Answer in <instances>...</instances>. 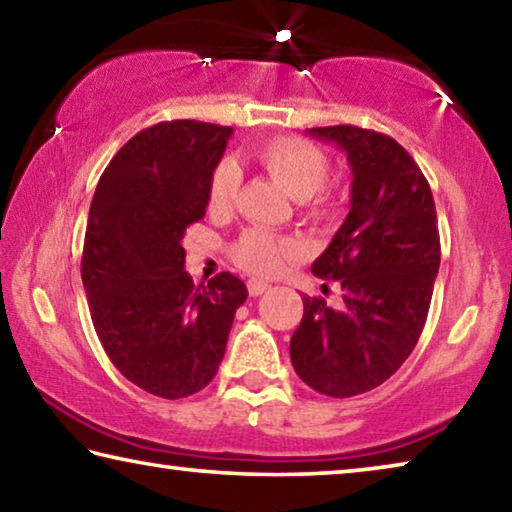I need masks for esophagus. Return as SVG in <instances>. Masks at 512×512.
I'll return each mask as SVG.
<instances>
[{"mask_svg": "<svg viewBox=\"0 0 512 512\" xmlns=\"http://www.w3.org/2000/svg\"><path fill=\"white\" fill-rule=\"evenodd\" d=\"M271 287V284L268 282H262V280H250L248 282V293L250 296H262V293Z\"/></svg>", "mask_w": 512, "mask_h": 512, "instance_id": "obj_1", "label": "esophagus"}]
</instances>
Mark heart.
<instances>
[{
  "instance_id": "obj_1",
  "label": "heart",
  "mask_w": 512,
  "mask_h": 512,
  "mask_svg": "<svg viewBox=\"0 0 512 512\" xmlns=\"http://www.w3.org/2000/svg\"><path fill=\"white\" fill-rule=\"evenodd\" d=\"M253 158L271 173L287 192L302 201V216L311 225H327L339 214V205L329 194H323V185L329 176V158L318 144L298 135H277L259 142L253 149ZM241 185V169L235 160H221L216 164L210 185H207V205L212 212L228 210L235 201ZM298 255V244L287 237H277L266 230H246L235 246L232 259L248 273L275 275L282 266Z\"/></svg>"
}]
</instances>
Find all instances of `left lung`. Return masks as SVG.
<instances>
[{
    "mask_svg": "<svg viewBox=\"0 0 512 512\" xmlns=\"http://www.w3.org/2000/svg\"><path fill=\"white\" fill-rule=\"evenodd\" d=\"M348 153V219L311 273L341 287V307L302 298L291 363L309 388L354 397L395 375L418 343L440 266L431 187L393 137L341 124L309 128ZM327 289V284H323Z\"/></svg>",
    "mask_w": 512,
    "mask_h": 512,
    "instance_id": "8db88e82",
    "label": "left lung"
}]
</instances>
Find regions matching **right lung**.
I'll return each mask as SVG.
<instances>
[{
  "label": "right lung",
  "mask_w": 512,
  "mask_h": 512,
  "mask_svg": "<svg viewBox=\"0 0 512 512\" xmlns=\"http://www.w3.org/2000/svg\"><path fill=\"white\" fill-rule=\"evenodd\" d=\"M232 128L160 121L131 137L94 192L81 277L97 336L121 375L180 400L214 379L246 284L219 273L194 284L183 237L205 216L207 185Z\"/></svg>",
  "instance_id": "obj_1"
}]
</instances>
